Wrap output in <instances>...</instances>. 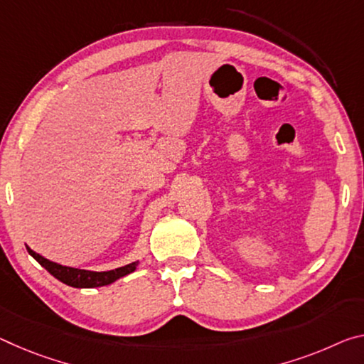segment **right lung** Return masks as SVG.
<instances>
[{"label": "right lung", "mask_w": 364, "mask_h": 364, "mask_svg": "<svg viewBox=\"0 0 364 364\" xmlns=\"http://www.w3.org/2000/svg\"><path fill=\"white\" fill-rule=\"evenodd\" d=\"M28 255H31L36 261L48 270V272L58 279L63 284H66L69 287L74 288H99V287H105L117 282L118 279L124 275H129L134 272L139 265V261L131 262L128 265H123V267L113 269V270H105V272H94V270H84V269H76V267H66V265L56 264L48 261L47 257L40 256L38 252L32 251L31 247L27 246Z\"/></svg>", "instance_id": "right-lung-1"}]
</instances>
